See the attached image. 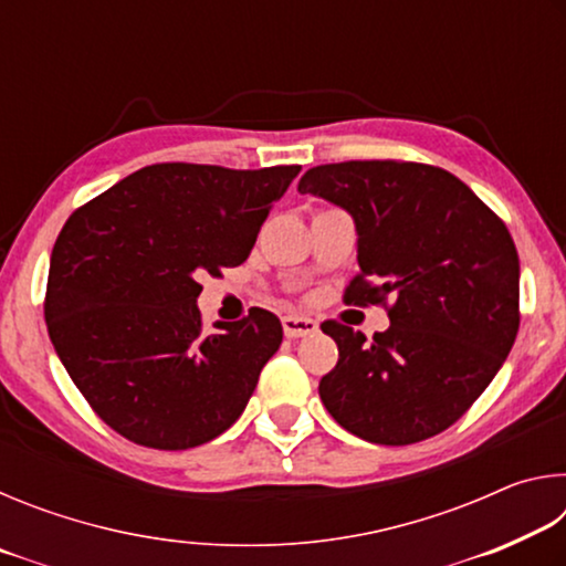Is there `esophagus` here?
Here are the masks:
<instances>
[{
    "label": "esophagus",
    "instance_id": "esophagus-1",
    "mask_svg": "<svg viewBox=\"0 0 566 566\" xmlns=\"http://www.w3.org/2000/svg\"><path fill=\"white\" fill-rule=\"evenodd\" d=\"M282 327L286 337L300 339V337H312V334H317L319 324L310 317H294V314H290V317L282 319Z\"/></svg>",
    "mask_w": 566,
    "mask_h": 566
}]
</instances>
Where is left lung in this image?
<instances>
[{"instance_id": "8db88e82", "label": "left lung", "mask_w": 566, "mask_h": 566, "mask_svg": "<svg viewBox=\"0 0 566 566\" xmlns=\"http://www.w3.org/2000/svg\"><path fill=\"white\" fill-rule=\"evenodd\" d=\"M302 195L347 209L359 274L347 304H385L367 342L324 322L339 361L319 381L329 415L371 444L429 439L490 387L520 332V256L510 229L462 179L417 161L312 167Z\"/></svg>"}]
</instances>
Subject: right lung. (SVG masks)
<instances>
[{"label":"right lung","mask_w":566,"mask_h":566,"mask_svg":"<svg viewBox=\"0 0 566 566\" xmlns=\"http://www.w3.org/2000/svg\"><path fill=\"white\" fill-rule=\"evenodd\" d=\"M300 165L167 161L76 209L56 237L44 319L76 389L129 442L189 449L227 432L282 344L249 310L202 327L199 276L242 264Z\"/></svg>","instance_id":"1"}]
</instances>
